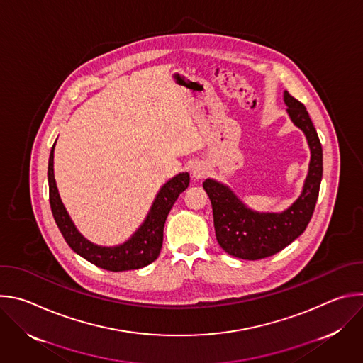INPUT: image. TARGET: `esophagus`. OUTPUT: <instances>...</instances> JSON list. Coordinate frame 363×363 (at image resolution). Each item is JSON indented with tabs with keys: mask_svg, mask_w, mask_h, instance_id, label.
I'll return each mask as SVG.
<instances>
[{
	"mask_svg": "<svg viewBox=\"0 0 363 363\" xmlns=\"http://www.w3.org/2000/svg\"><path fill=\"white\" fill-rule=\"evenodd\" d=\"M191 174H192V177H194L195 179H201V178H203L206 174H208V168H206V165L202 164V162H196V164H194V167H192V169H191Z\"/></svg>",
	"mask_w": 363,
	"mask_h": 363,
	"instance_id": "obj_1",
	"label": "esophagus"
}]
</instances>
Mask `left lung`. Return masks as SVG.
Here are the masks:
<instances>
[{"label":"left lung","instance_id":"1","mask_svg":"<svg viewBox=\"0 0 363 363\" xmlns=\"http://www.w3.org/2000/svg\"><path fill=\"white\" fill-rule=\"evenodd\" d=\"M284 101L293 123L304 132L312 152L303 192L290 208L281 214H258L248 210L225 185L214 179H205L202 184L213 205L218 244L225 252L242 260L272 257L293 242L312 220L319 196L323 174L322 143L303 103L289 91H284Z\"/></svg>","mask_w":363,"mask_h":363}]
</instances>
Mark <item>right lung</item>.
I'll list each match as a JSON object with an SVG mask.
<instances>
[{"mask_svg": "<svg viewBox=\"0 0 363 363\" xmlns=\"http://www.w3.org/2000/svg\"><path fill=\"white\" fill-rule=\"evenodd\" d=\"M53 161L55 146L51 147L48 160L50 206L60 233L74 252L86 258L91 264L109 272L136 270L157 260L162 248L164 225L167 217L179 194L184 192L189 185V175L186 172L177 175L161 188L157 198L153 201V205L145 223L129 241H126L123 245L108 248L91 244L76 230L59 196L53 171Z\"/></svg>", "mask_w": 363, "mask_h": 363, "instance_id": "obj_1", "label": "right lung"}]
</instances>
